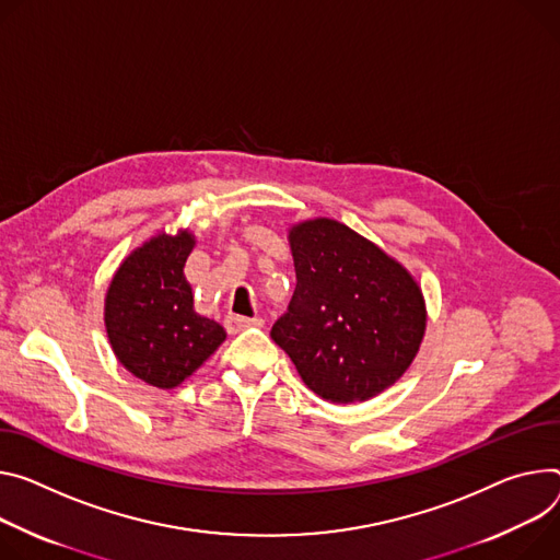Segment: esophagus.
I'll return each mask as SVG.
<instances>
[{"instance_id": "obj_1", "label": "esophagus", "mask_w": 560, "mask_h": 560, "mask_svg": "<svg viewBox=\"0 0 560 560\" xmlns=\"http://www.w3.org/2000/svg\"><path fill=\"white\" fill-rule=\"evenodd\" d=\"M264 322L259 317H241V315H228L225 317V328L230 335H236L249 326H261Z\"/></svg>"}]
</instances>
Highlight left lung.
Instances as JSON below:
<instances>
[{"mask_svg": "<svg viewBox=\"0 0 560 560\" xmlns=\"http://www.w3.org/2000/svg\"><path fill=\"white\" fill-rule=\"evenodd\" d=\"M290 247L296 288L270 337L319 397H375L420 348L427 313L418 283L377 245L330 219L294 225Z\"/></svg>", "mask_w": 560, "mask_h": 560, "instance_id": "8db88e82", "label": "left lung"}]
</instances>
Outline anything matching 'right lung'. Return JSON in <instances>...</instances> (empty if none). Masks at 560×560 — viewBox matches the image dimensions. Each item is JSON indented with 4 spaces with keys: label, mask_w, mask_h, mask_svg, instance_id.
I'll return each instance as SVG.
<instances>
[{
    "label": "right lung",
    "mask_w": 560,
    "mask_h": 560,
    "mask_svg": "<svg viewBox=\"0 0 560 560\" xmlns=\"http://www.w3.org/2000/svg\"><path fill=\"white\" fill-rule=\"evenodd\" d=\"M194 236L161 234L138 247L116 272L105 324L120 364L138 380L174 388L223 343L225 330L194 313L183 268Z\"/></svg>",
    "instance_id": "1"
}]
</instances>
